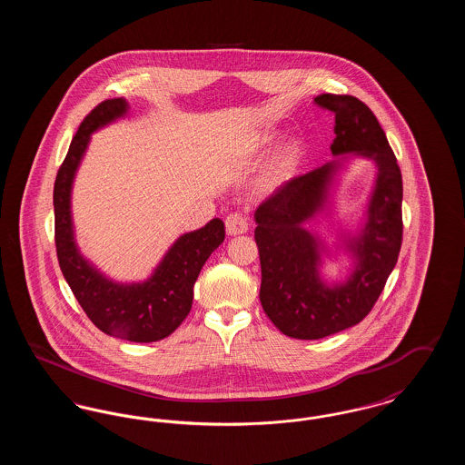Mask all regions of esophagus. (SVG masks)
<instances>
[{"mask_svg": "<svg viewBox=\"0 0 465 465\" xmlns=\"http://www.w3.org/2000/svg\"><path fill=\"white\" fill-rule=\"evenodd\" d=\"M226 233L230 235V237H235V235H242L247 232V220L243 218L242 214H230L228 218H226Z\"/></svg>", "mask_w": 465, "mask_h": 465, "instance_id": "34e87169", "label": "esophagus"}]
</instances>
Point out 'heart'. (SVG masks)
<instances>
[{
    "label": "heart",
    "mask_w": 465,
    "mask_h": 465,
    "mask_svg": "<svg viewBox=\"0 0 465 465\" xmlns=\"http://www.w3.org/2000/svg\"><path fill=\"white\" fill-rule=\"evenodd\" d=\"M281 134L275 129H265L252 137L247 150L243 152V163L251 165L262 160L277 144ZM305 162V146L300 139H289L282 143L270 158L265 173L258 183V192L265 197L281 193L289 183L296 177L300 167Z\"/></svg>",
    "instance_id": "obj_1"
}]
</instances>
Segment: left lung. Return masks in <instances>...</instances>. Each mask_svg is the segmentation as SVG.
<instances>
[{"label":"left lung","instance_id":"left-lung-1","mask_svg":"<svg viewBox=\"0 0 465 465\" xmlns=\"http://www.w3.org/2000/svg\"><path fill=\"white\" fill-rule=\"evenodd\" d=\"M315 103L334 113L331 162L292 179L254 213L262 307L281 332L298 340L359 324L398 263L402 239L401 171L373 111L352 95L321 94ZM355 157L374 162V186L355 228L337 231V242L328 246L311 223L331 210L341 174ZM332 255L351 263L341 282L322 275L323 260Z\"/></svg>","mask_w":465,"mask_h":465}]
</instances>
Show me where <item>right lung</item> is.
I'll return each instance as SVG.
<instances>
[{"label": "right lung", "instance_id": "right-lung-1", "mask_svg": "<svg viewBox=\"0 0 465 465\" xmlns=\"http://www.w3.org/2000/svg\"><path fill=\"white\" fill-rule=\"evenodd\" d=\"M129 110L124 97L108 99L92 110L73 137L54 186L55 245L63 275L90 321L114 338L150 343L176 331L190 313L200 270L224 241V223L214 218L199 230L179 235L153 272L137 282L114 281L84 256L71 211L76 173L92 134L125 118Z\"/></svg>", "mask_w": 465, "mask_h": 465}]
</instances>
